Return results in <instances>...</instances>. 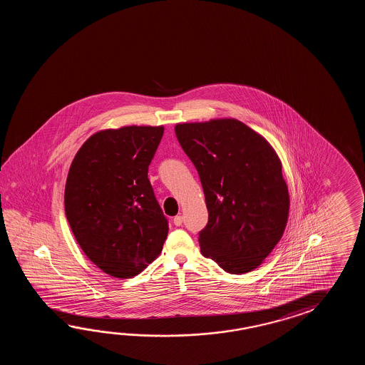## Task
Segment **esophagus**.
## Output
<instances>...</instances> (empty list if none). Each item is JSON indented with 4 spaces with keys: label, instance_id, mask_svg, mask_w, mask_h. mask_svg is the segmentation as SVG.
<instances>
[{
    "label": "esophagus",
    "instance_id": "obj_1",
    "mask_svg": "<svg viewBox=\"0 0 365 365\" xmlns=\"http://www.w3.org/2000/svg\"><path fill=\"white\" fill-rule=\"evenodd\" d=\"M182 220H184V217H181V215H178V217H173V225H182Z\"/></svg>",
    "mask_w": 365,
    "mask_h": 365
}]
</instances>
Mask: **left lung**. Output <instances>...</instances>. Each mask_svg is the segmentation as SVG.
<instances>
[{"mask_svg": "<svg viewBox=\"0 0 365 365\" xmlns=\"http://www.w3.org/2000/svg\"><path fill=\"white\" fill-rule=\"evenodd\" d=\"M175 132L209 211L198 237L202 255L231 274L255 270L287 225L289 195L275 150L236 118L184 123Z\"/></svg>", "mask_w": 365, "mask_h": 365, "instance_id": "8db88e82", "label": "left lung"}]
</instances>
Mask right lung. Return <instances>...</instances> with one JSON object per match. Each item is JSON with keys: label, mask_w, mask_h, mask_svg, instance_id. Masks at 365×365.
Returning <instances> with one entry per match:
<instances>
[{"label": "right lung", "mask_w": 365, "mask_h": 365, "mask_svg": "<svg viewBox=\"0 0 365 365\" xmlns=\"http://www.w3.org/2000/svg\"><path fill=\"white\" fill-rule=\"evenodd\" d=\"M164 126L95 133L70 165L65 214L79 247L101 270L128 279L160 255L168 220L148 178Z\"/></svg>", "instance_id": "add662e5"}]
</instances>
